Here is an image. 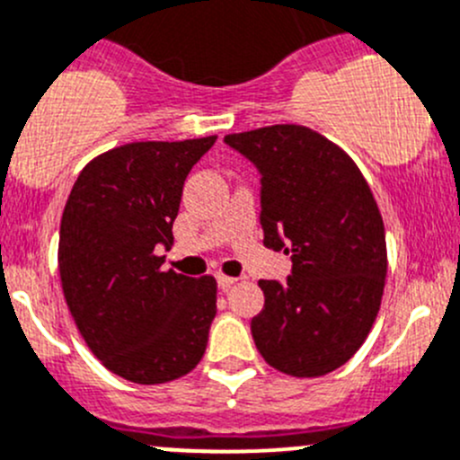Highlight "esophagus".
<instances>
[{"instance_id":"1","label":"esophagus","mask_w":460,"mask_h":460,"mask_svg":"<svg viewBox=\"0 0 460 460\" xmlns=\"http://www.w3.org/2000/svg\"><path fill=\"white\" fill-rule=\"evenodd\" d=\"M217 288H220V289H229L231 288V285H234L235 283V280H238V279H234V276H225V274H217Z\"/></svg>"}]
</instances>
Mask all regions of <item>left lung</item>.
Listing matches in <instances>:
<instances>
[{"instance_id":"1","label":"left lung","mask_w":460,"mask_h":460,"mask_svg":"<svg viewBox=\"0 0 460 460\" xmlns=\"http://www.w3.org/2000/svg\"><path fill=\"white\" fill-rule=\"evenodd\" d=\"M225 144L261 172L265 247L292 253L285 283H258V353L288 376H325L358 353L380 310L386 235L376 198L353 159L305 126L258 128Z\"/></svg>"}]
</instances>
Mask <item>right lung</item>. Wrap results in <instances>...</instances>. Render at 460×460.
<instances>
[{
  "label": "right lung",
  "mask_w": 460,
  "mask_h": 460,
  "mask_svg": "<svg viewBox=\"0 0 460 460\" xmlns=\"http://www.w3.org/2000/svg\"><path fill=\"white\" fill-rule=\"evenodd\" d=\"M216 139L98 155L62 211L58 267L71 316L102 367L135 385L177 380L207 350L216 279L164 271L157 253L171 249L186 177Z\"/></svg>",
  "instance_id": "add662e5"
}]
</instances>
